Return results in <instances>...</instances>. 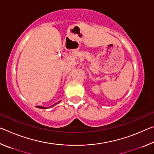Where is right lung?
<instances>
[{
  "label": "right lung",
  "mask_w": 154,
  "mask_h": 154,
  "mask_svg": "<svg viewBox=\"0 0 154 154\" xmlns=\"http://www.w3.org/2000/svg\"><path fill=\"white\" fill-rule=\"evenodd\" d=\"M58 103H60V101H59ZM55 105H56V104H55ZM52 105L51 106H54V105ZM36 107H38V108H39V109H46L45 107H43V106H36Z\"/></svg>",
  "instance_id": "right-lung-1"
}]
</instances>
